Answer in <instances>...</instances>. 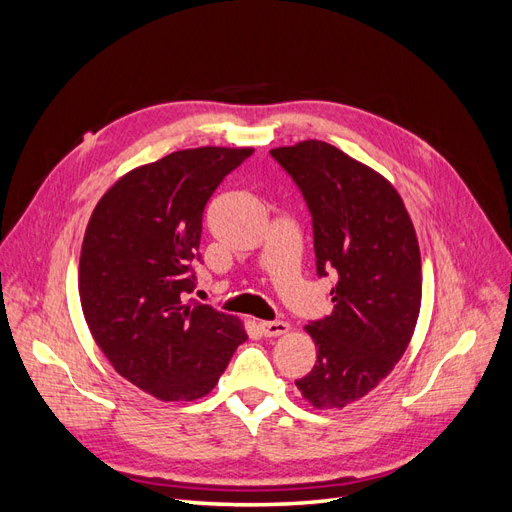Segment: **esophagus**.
Masks as SVG:
<instances>
[{"mask_svg":"<svg viewBox=\"0 0 512 512\" xmlns=\"http://www.w3.org/2000/svg\"><path fill=\"white\" fill-rule=\"evenodd\" d=\"M258 329L262 331V335H265V337L284 335L288 331V322H284V320H262V322H258Z\"/></svg>","mask_w":512,"mask_h":512,"instance_id":"obj_1","label":"esophagus"}]
</instances>
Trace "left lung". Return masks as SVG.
Segmentation results:
<instances>
[{"instance_id": "1", "label": "left lung", "mask_w": 512, "mask_h": 512, "mask_svg": "<svg viewBox=\"0 0 512 512\" xmlns=\"http://www.w3.org/2000/svg\"><path fill=\"white\" fill-rule=\"evenodd\" d=\"M314 230L318 277L335 275L333 312L307 324L316 363L294 380L316 408H344L389 376L421 309V252L410 215L376 170L322 141L271 151Z\"/></svg>"}]
</instances>
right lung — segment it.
Masks as SVG:
<instances>
[{
    "label": "right lung",
    "mask_w": 512,
    "mask_h": 512,
    "mask_svg": "<svg viewBox=\"0 0 512 512\" xmlns=\"http://www.w3.org/2000/svg\"><path fill=\"white\" fill-rule=\"evenodd\" d=\"M254 149L198 147L138 166L96 205L79 262L83 314L117 374L162 401L207 395L247 335L188 299L203 213Z\"/></svg>",
    "instance_id": "add662e5"
}]
</instances>
